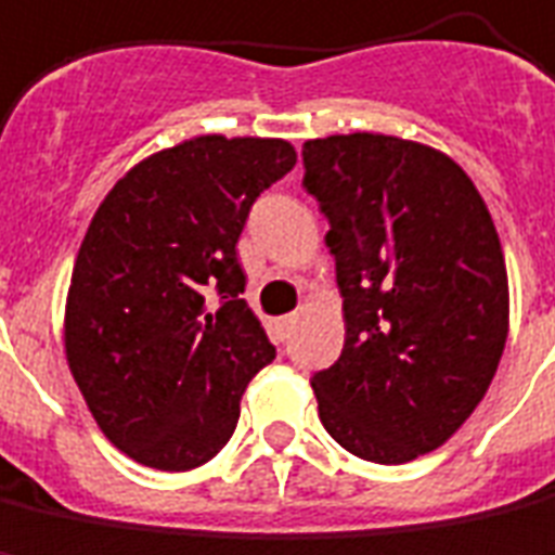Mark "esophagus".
<instances>
[{
  "label": "esophagus",
  "instance_id": "34e87169",
  "mask_svg": "<svg viewBox=\"0 0 555 555\" xmlns=\"http://www.w3.org/2000/svg\"><path fill=\"white\" fill-rule=\"evenodd\" d=\"M274 328H278V335H281V338H286V335H289V332L296 328V314L281 317V320L274 323Z\"/></svg>",
  "mask_w": 555,
  "mask_h": 555
}]
</instances>
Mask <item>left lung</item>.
<instances>
[{
	"mask_svg": "<svg viewBox=\"0 0 555 555\" xmlns=\"http://www.w3.org/2000/svg\"><path fill=\"white\" fill-rule=\"evenodd\" d=\"M328 220L344 350L311 387L326 431L359 460L401 465L441 447L487 396L511 326L492 214L456 159L350 132L301 147Z\"/></svg>",
	"mask_w": 555,
	"mask_h": 555,
	"instance_id": "1",
	"label": "left lung"
}]
</instances>
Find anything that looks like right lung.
Here are the masks:
<instances>
[{"instance_id":"right-lung-1","label":"right lung","mask_w":555,"mask_h":555,"mask_svg":"<svg viewBox=\"0 0 555 555\" xmlns=\"http://www.w3.org/2000/svg\"><path fill=\"white\" fill-rule=\"evenodd\" d=\"M293 166L284 139L196 135L144 156L95 208L63 347L95 426L139 465L190 472L217 456L244 389L274 359L238 299L235 244L256 196Z\"/></svg>"}]
</instances>
